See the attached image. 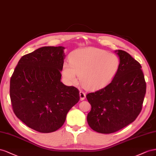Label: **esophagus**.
I'll return each mask as SVG.
<instances>
[{
  "mask_svg": "<svg viewBox=\"0 0 156 156\" xmlns=\"http://www.w3.org/2000/svg\"><path fill=\"white\" fill-rule=\"evenodd\" d=\"M86 98V94L83 91L80 92V99L81 101H83L84 99Z\"/></svg>",
  "mask_w": 156,
  "mask_h": 156,
  "instance_id": "obj_1",
  "label": "esophagus"
}]
</instances>
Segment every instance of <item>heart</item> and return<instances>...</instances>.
<instances>
[{
    "instance_id": "1",
    "label": "heart",
    "mask_w": 156,
    "mask_h": 156,
    "mask_svg": "<svg viewBox=\"0 0 156 156\" xmlns=\"http://www.w3.org/2000/svg\"><path fill=\"white\" fill-rule=\"evenodd\" d=\"M69 62L65 61L62 74L69 83L78 82L90 90H98L108 84L116 74L119 59L112 53L95 48L78 49L71 52Z\"/></svg>"
}]
</instances>
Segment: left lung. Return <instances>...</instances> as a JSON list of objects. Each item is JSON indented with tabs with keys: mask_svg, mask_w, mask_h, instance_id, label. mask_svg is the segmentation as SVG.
I'll return each mask as SVG.
<instances>
[{
	"mask_svg": "<svg viewBox=\"0 0 156 156\" xmlns=\"http://www.w3.org/2000/svg\"><path fill=\"white\" fill-rule=\"evenodd\" d=\"M119 64L108 85L86 95L91 109L89 126L96 132L109 134L134 122L140 114L146 85L142 66L125 51L116 50Z\"/></svg>",
	"mask_w": 156,
	"mask_h": 156,
	"instance_id": "8db88e82",
	"label": "left lung"
}]
</instances>
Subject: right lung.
<instances>
[{
  "instance_id": "right-lung-1",
  "label": "right lung",
  "mask_w": 156,
  "mask_h": 156,
  "mask_svg": "<svg viewBox=\"0 0 156 156\" xmlns=\"http://www.w3.org/2000/svg\"><path fill=\"white\" fill-rule=\"evenodd\" d=\"M65 48L44 46L21 57L10 86L12 108L25 125L41 133L55 131L80 100L79 91L61 82Z\"/></svg>"
}]
</instances>
